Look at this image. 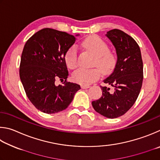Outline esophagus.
<instances>
[{
  "label": "esophagus",
  "mask_w": 160,
  "mask_h": 160,
  "mask_svg": "<svg viewBox=\"0 0 160 160\" xmlns=\"http://www.w3.org/2000/svg\"><path fill=\"white\" fill-rule=\"evenodd\" d=\"M81 87H82V88H83V89H85V88H90V86H88V85H82V86H81Z\"/></svg>",
  "instance_id": "obj_1"
}]
</instances>
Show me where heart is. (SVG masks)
<instances>
[{
	"label": "heart",
	"instance_id": "b5f03b06",
	"mask_svg": "<svg viewBox=\"0 0 160 160\" xmlns=\"http://www.w3.org/2000/svg\"><path fill=\"white\" fill-rule=\"evenodd\" d=\"M82 45L95 55L93 65L98 67L103 73L109 72L115 66L116 55L109 50L108 43L99 36H89L83 41ZM64 61L69 69L77 68L78 64L77 46H72L67 50L64 55ZM98 68H80L73 73L72 78L74 82L82 85L91 84L100 77L101 72Z\"/></svg>",
	"mask_w": 160,
	"mask_h": 160
}]
</instances>
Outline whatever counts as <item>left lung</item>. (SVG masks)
<instances>
[{
    "label": "left lung",
    "instance_id": "8db88e82",
    "mask_svg": "<svg viewBox=\"0 0 160 160\" xmlns=\"http://www.w3.org/2000/svg\"><path fill=\"white\" fill-rule=\"evenodd\" d=\"M106 36L116 49L117 60L114 71L103 80L114 87V93L101 86L102 96L92 102L98 113L109 119L122 116L132 107L138 98L143 79V65L138 43L119 29L109 31Z\"/></svg>",
    "mask_w": 160,
    "mask_h": 160
}]
</instances>
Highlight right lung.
I'll return each instance as SVG.
<instances>
[{
    "label": "right lung",
    "instance_id": "obj_1",
    "mask_svg": "<svg viewBox=\"0 0 160 160\" xmlns=\"http://www.w3.org/2000/svg\"><path fill=\"white\" fill-rule=\"evenodd\" d=\"M78 36L45 28L24 45L19 77L28 98L42 112L55 114L65 110L81 89L77 83L67 82L69 73L64 61L66 52ZM56 79L64 80L63 85L56 86Z\"/></svg>",
    "mask_w": 160,
    "mask_h": 160
}]
</instances>
